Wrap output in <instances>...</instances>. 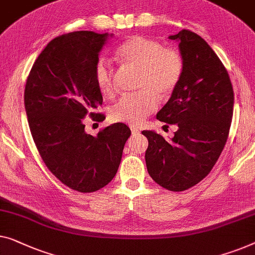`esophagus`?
<instances>
[{
	"instance_id": "1",
	"label": "esophagus",
	"mask_w": 255,
	"mask_h": 255,
	"mask_svg": "<svg viewBox=\"0 0 255 255\" xmlns=\"http://www.w3.org/2000/svg\"><path fill=\"white\" fill-rule=\"evenodd\" d=\"M130 128H131V132H132V134L139 133V128H135V127H133V125H131Z\"/></svg>"
}]
</instances>
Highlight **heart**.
Listing matches in <instances>:
<instances>
[{
	"label": "heart",
	"instance_id": "obj_1",
	"mask_svg": "<svg viewBox=\"0 0 255 255\" xmlns=\"http://www.w3.org/2000/svg\"><path fill=\"white\" fill-rule=\"evenodd\" d=\"M116 56L124 65L139 70L138 88L142 92L122 98L110 109L109 119L114 123L138 125L157 108L156 94L167 98L178 86L183 75L182 57L176 50L140 35L122 42ZM94 79L105 97L115 94V73L105 58L95 64Z\"/></svg>",
	"mask_w": 255,
	"mask_h": 255
}]
</instances>
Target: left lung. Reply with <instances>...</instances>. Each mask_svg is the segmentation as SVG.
I'll list each match as a JSON object with an SVG mask.
<instances>
[{
  "label": "left lung",
  "instance_id": "obj_1",
  "mask_svg": "<svg viewBox=\"0 0 255 255\" xmlns=\"http://www.w3.org/2000/svg\"><path fill=\"white\" fill-rule=\"evenodd\" d=\"M178 42L183 75L156 119L176 124L170 140L154 131L145 160L149 176L164 189L179 192L194 186L212 170L226 146L234 113V90L228 71L200 35L182 29Z\"/></svg>",
  "mask_w": 255,
  "mask_h": 255
}]
</instances>
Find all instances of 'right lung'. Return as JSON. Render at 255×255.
<instances>
[{
	"label": "right lung",
	"mask_w": 255,
	"mask_h": 255,
	"mask_svg": "<svg viewBox=\"0 0 255 255\" xmlns=\"http://www.w3.org/2000/svg\"><path fill=\"white\" fill-rule=\"evenodd\" d=\"M108 33L77 31L57 36L36 58L25 86L29 130L51 173L78 192H94L112 182L119 170L131 130L123 123L97 136L85 131L84 117L106 119L93 110L102 105L94 79L99 54Z\"/></svg>",
	"instance_id": "right-lung-1"
}]
</instances>
